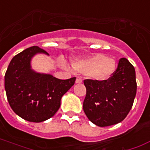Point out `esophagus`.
<instances>
[{
    "instance_id": "1",
    "label": "esophagus",
    "mask_w": 150,
    "mask_h": 150,
    "mask_svg": "<svg viewBox=\"0 0 150 150\" xmlns=\"http://www.w3.org/2000/svg\"><path fill=\"white\" fill-rule=\"evenodd\" d=\"M76 83H82V77H81V76H76Z\"/></svg>"
}]
</instances>
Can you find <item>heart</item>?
<instances>
[{
    "label": "heart",
    "mask_w": 150,
    "mask_h": 150,
    "mask_svg": "<svg viewBox=\"0 0 150 150\" xmlns=\"http://www.w3.org/2000/svg\"><path fill=\"white\" fill-rule=\"evenodd\" d=\"M72 66L76 71L87 74L91 78L105 81L113 74L117 64L114 59L98 54L87 59H74Z\"/></svg>",
    "instance_id": "obj_1"
}]
</instances>
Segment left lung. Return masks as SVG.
<instances>
[{"mask_svg":"<svg viewBox=\"0 0 150 150\" xmlns=\"http://www.w3.org/2000/svg\"><path fill=\"white\" fill-rule=\"evenodd\" d=\"M87 93L83 111L90 121L99 127L121 122L132 109L136 95L135 70L125 58L119 60L116 71L108 80L83 81Z\"/></svg>","mask_w":150,"mask_h":150,"instance_id":"1","label":"left lung"}]
</instances>
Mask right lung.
<instances>
[{
  "mask_svg": "<svg viewBox=\"0 0 150 150\" xmlns=\"http://www.w3.org/2000/svg\"><path fill=\"white\" fill-rule=\"evenodd\" d=\"M38 53L48 54L38 46L28 47L13 57L4 75V88L12 110L23 119L35 123L55 114L62 96L76 81V77L60 80L33 71L30 61Z\"/></svg>",
  "mask_w": 150,
  "mask_h": 150,
  "instance_id": "obj_1",
  "label": "right lung"
}]
</instances>
